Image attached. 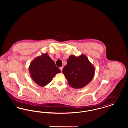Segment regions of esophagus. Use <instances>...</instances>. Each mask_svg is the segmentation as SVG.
<instances>
[{
	"label": "esophagus",
	"instance_id": "34e87169",
	"mask_svg": "<svg viewBox=\"0 0 128 128\" xmlns=\"http://www.w3.org/2000/svg\"><path fill=\"white\" fill-rule=\"evenodd\" d=\"M63 67H61L60 68V70H61V72H62V70H63Z\"/></svg>",
	"mask_w": 128,
	"mask_h": 128
}]
</instances>
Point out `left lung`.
Masks as SVG:
<instances>
[{
  "mask_svg": "<svg viewBox=\"0 0 128 128\" xmlns=\"http://www.w3.org/2000/svg\"><path fill=\"white\" fill-rule=\"evenodd\" d=\"M67 62L62 72L71 87L82 88L92 79L95 72L94 68L85 55L82 54L78 57L71 55Z\"/></svg>",
  "mask_w": 128,
  "mask_h": 128,
  "instance_id": "1",
  "label": "left lung"
}]
</instances>
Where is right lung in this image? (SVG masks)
I'll return each mask as SVG.
<instances>
[{
	"instance_id": "right-lung-1",
	"label": "right lung",
	"mask_w": 128,
	"mask_h": 128,
	"mask_svg": "<svg viewBox=\"0 0 128 128\" xmlns=\"http://www.w3.org/2000/svg\"><path fill=\"white\" fill-rule=\"evenodd\" d=\"M32 80L40 86H44L52 80L57 73L61 72L47 53L34 59L29 67Z\"/></svg>"
}]
</instances>
